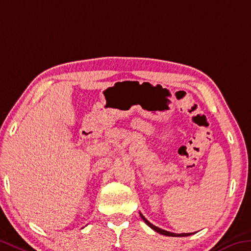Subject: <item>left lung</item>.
<instances>
[{"label":"left lung","mask_w":251,"mask_h":251,"mask_svg":"<svg viewBox=\"0 0 251 251\" xmlns=\"http://www.w3.org/2000/svg\"><path fill=\"white\" fill-rule=\"evenodd\" d=\"M140 216H141V218L143 219V220H144L145 224L149 226H151V228H152L154 231H156V232L161 233V234H164V236H170V237H186V236H191V234H192V233H173V232L166 231V230H163L161 228H158V226H155L154 225L151 224L150 221H147V219H145V217L143 216L142 213H140Z\"/></svg>","instance_id":"obj_1"}]
</instances>
